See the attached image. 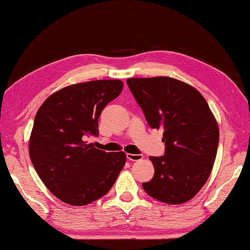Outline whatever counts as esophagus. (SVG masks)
I'll return each instance as SVG.
<instances>
[{
    "mask_svg": "<svg viewBox=\"0 0 250 250\" xmlns=\"http://www.w3.org/2000/svg\"><path fill=\"white\" fill-rule=\"evenodd\" d=\"M126 159L130 160V161H140L143 159V155L142 154H131L128 153L126 154Z\"/></svg>",
    "mask_w": 250,
    "mask_h": 250,
    "instance_id": "34e87169",
    "label": "esophagus"
}]
</instances>
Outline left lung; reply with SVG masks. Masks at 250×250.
<instances>
[{"label":"left lung","mask_w":250,"mask_h":250,"mask_svg":"<svg viewBox=\"0 0 250 250\" xmlns=\"http://www.w3.org/2000/svg\"><path fill=\"white\" fill-rule=\"evenodd\" d=\"M126 83L152 129H163L166 154L150 156L152 180L145 191L166 204H182L201 191L216 159L217 121L204 97L191 84L160 76Z\"/></svg>","instance_id":"left-lung-1"}]
</instances>
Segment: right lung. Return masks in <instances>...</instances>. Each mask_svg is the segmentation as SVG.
I'll return each mask as SVG.
<instances>
[{"mask_svg":"<svg viewBox=\"0 0 250 250\" xmlns=\"http://www.w3.org/2000/svg\"><path fill=\"white\" fill-rule=\"evenodd\" d=\"M119 79L74 83L54 92L36 112L28 141L40 179L62 202L83 206L109 192L125 164V152H104L87 143L98 135V119L121 94Z\"/></svg>","mask_w":250,"mask_h":250,"instance_id":"right-lung-1","label":"right lung"}]
</instances>
